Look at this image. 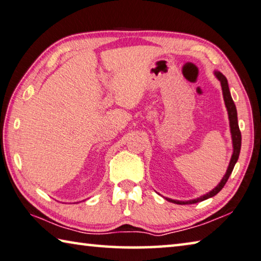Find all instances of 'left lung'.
Instances as JSON below:
<instances>
[{
	"label": "left lung",
	"mask_w": 261,
	"mask_h": 261,
	"mask_svg": "<svg viewBox=\"0 0 261 261\" xmlns=\"http://www.w3.org/2000/svg\"><path fill=\"white\" fill-rule=\"evenodd\" d=\"M216 76L219 80L221 83V88H222V93H224V100H225V105L227 107V111H228V116H229V123H230V132H231V138H233V147H234V151L233 155H231L230 162L228 165V169H227L226 174L222 178L219 185L212 189L211 192H209L205 195H203L201 197L196 198V200H192V201H174V200H170V198H167L168 201L172 202V203H177V204H194V203L204 201L206 198L215 196L216 194L219 193L222 187L225 186V184L228 180L229 176L233 172V169L235 167V163L238 162L239 160V155H240V150H241V143H242V137H241V131L239 127V123H238V112H236V107L235 103L233 101V99L230 97V92H229V88H228V83H227V79L222 75L220 72H216Z\"/></svg>",
	"instance_id": "1"
}]
</instances>
